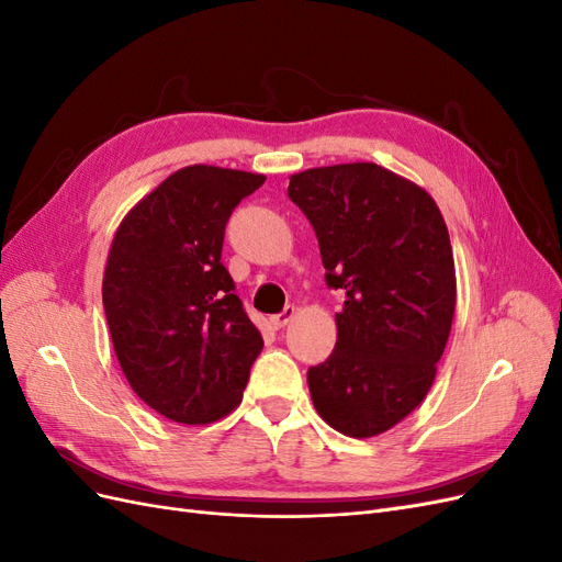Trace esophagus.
<instances>
[{
  "instance_id": "1",
  "label": "esophagus",
  "mask_w": 562,
  "mask_h": 562,
  "mask_svg": "<svg viewBox=\"0 0 562 562\" xmlns=\"http://www.w3.org/2000/svg\"><path fill=\"white\" fill-rule=\"evenodd\" d=\"M293 316H295V307H291V304H288V307L281 312V314H274L269 318V323L271 326H274V330H281V328H285L288 323L293 321Z\"/></svg>"
}]
</instances>
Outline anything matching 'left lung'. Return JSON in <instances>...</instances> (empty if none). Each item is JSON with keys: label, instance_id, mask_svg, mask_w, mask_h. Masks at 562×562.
I'll list each match as a JSON object with an SVG mask.
<instances>
[{"label": "left lung", "instance_id": "left-lung-1", "mask_svg": "<svg viewBox=\"0 0 562 562\" xmlns=\"http://www.w3.org/2000/svg\"><path fill=\"white\" fill-rule=\"evenodd\" d=\"M288 196L316 232L326 283L345 293L335 349L307 372L316 413L351 438L384 434L429 394L448 345L446 220L427 190L368 161L295 173Z\"/></svg>", "mask_w": 562, "mask_h": 562}]
</instances>
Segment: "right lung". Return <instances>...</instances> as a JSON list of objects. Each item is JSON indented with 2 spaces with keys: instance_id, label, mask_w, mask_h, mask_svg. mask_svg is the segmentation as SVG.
<instances>
[{
  "instance_id": "obj_1",
  "label": "right lung",
  "mask_w": 562,
  "mask_h": 562,
  "mask_svg": "<svg viewBox=\"0 0 562 562\" xmlns=\"http://www.w3.org/2000/svg\"><path fill=\"white\" fill-rule=\"evenodd\" d=\"M260 173L194 164L168 176L119 225L103 307L116 361L151 411L211 424L241 403L262 335L223 258L225 227Z\"/></svg>"
}]
</instances>
